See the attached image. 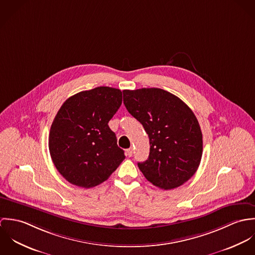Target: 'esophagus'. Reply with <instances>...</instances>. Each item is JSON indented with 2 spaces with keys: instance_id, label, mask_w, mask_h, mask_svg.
Here are the masks:
<instances>
[{
  "instance_id": "esophagus-1",
  "label": "esophagus",
  "mask_w": 255,
  "mask_h": 255,
  "mask_svg": "<svg viewBox=\"0 0 255 255\" xmlns=\"http://www.w3.org/2000/svg\"><path fill=\"white\" fill-rule=\"evenodd\" d=\"M126 153H127V155H128V157H131V156H132V148L127 149V150H126Z\"/></svg>"
}]
</instances>
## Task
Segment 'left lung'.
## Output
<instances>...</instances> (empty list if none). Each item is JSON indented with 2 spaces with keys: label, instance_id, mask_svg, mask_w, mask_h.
<instances>
[{
  "label": "left lung",
  "instance_id": "obj_1",
  "mask_svg": "<svg viewBox=\"0 0 255 255\" xmlns=\"http://www.w3.org/2000/svg\"><path fill=\"white\" fill-rule=\"evenodd\" d=\"M124 104L144 128L150 153L137 163L147 181L162 189L187 182L202 156V132L190 108L176 95L160 88L124 90Z\"/></svg>",
  "mask_w": 255,
  "mask_h": 255
}]
</instances>
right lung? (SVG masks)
<instances>
[{"label":"right lung","mask_w":255,"mask_h":255,"mask_svg":"<svg viewBox=\"0 0 255 255\" xmlns=\"http://www.w3.org/2000/svg\"><path fill=\"white\" fill-rule=\"evenodd\" d=\"M122 91L100 86L65 101L49 134V150L59 173L74 185L105 182L126 158L108 126L122 105Z\"/></svg>","instance_id":"obj_1"}]
</instances>
